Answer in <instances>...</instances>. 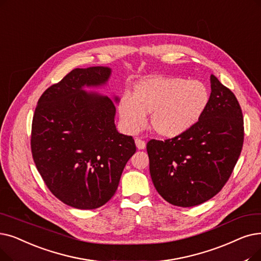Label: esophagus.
I'll list each match as a JSON object with an SVG mask.
<instances>
[{"label":"esophagus","instance_id":"esophagus-1","mask_svg":"<svg viewBox=\"0 0 261 261\" xmlns=\"http://www.w3.org/2000/svg\"><path fill=\"white\" fill-rule=\"evenodd\" d=\"M135 145H137L138 149H140V150L145 149V147H146V143L141 139H135Z\"/></svg>","mask_w":261,"mask_h":261}]
</instances>
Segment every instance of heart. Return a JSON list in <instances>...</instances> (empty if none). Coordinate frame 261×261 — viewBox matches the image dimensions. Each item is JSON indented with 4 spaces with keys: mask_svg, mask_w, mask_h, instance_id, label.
Wrapping results in <instances>:
<instances>
[{
    "mask_svg": "<svg viewBox=\"0 0 261 261\" xmlns=\"http://www.w3.org/2000/svg\"><path fill=\"white\" fill-rule=\"evenodd\" d=\"M209 103L207 86L200 81L181 77L152 76L134 87L133 96L124 93L118 102L123 128L134 133L151 114L153 130L163 138H175L199 120Z\"/></svg>",
    "mask_w": 261,
    "mask_h": 261,
    "instance_id": "obj_1",
    "label": "heart"
}]
</instances>
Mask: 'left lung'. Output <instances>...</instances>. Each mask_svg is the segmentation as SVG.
<instances>
[{"label": "left lung", "mask_w": 261, "mask_h": 261, "mask_svg": "<svg viewBox=\"0 0 261 261\" xmlns=\"http://www.w3.org/2000/svg\"><path fill=\"white\" fill-rule=\"evenodd\" d=\"M209 103L190 130L147 143L149 171L158 193L178 207L200 205L227 182L240 156L243 115L233 93L211 74Z\"/></svg>", "instance_id": "left-lung-1"}]
</instances>
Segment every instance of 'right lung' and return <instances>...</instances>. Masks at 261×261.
Masks as SVG:
<instances>
[{
  "mask_svg": "<svg viewBox=\"0 0 261 261\" xmlns=\"http://www.w3.org/2000/svg\"><path fill=\"white\" fill-rule=\"evenodd\" d=\"M109 67L75 68L38 100L32 122L34 162L51 193L66 205L90 210L107 203L137 147L117 131L115 102L83 89L105 85Z\"/></svg>",
  "mask_w": 261,
  "mask_h": 261,
  "instance_id": "1",
  "label": "right lung"
}]
</instances>
